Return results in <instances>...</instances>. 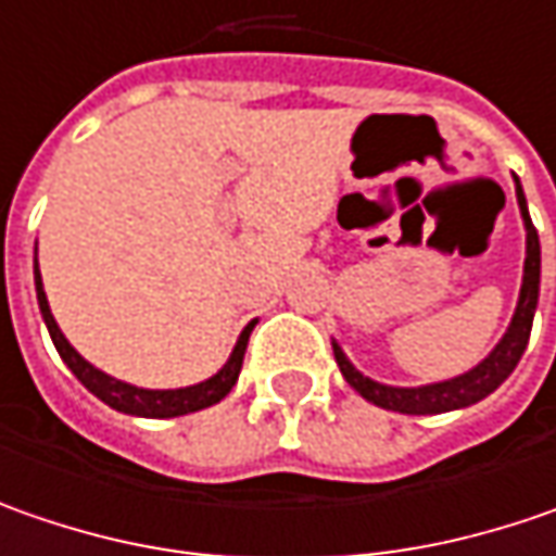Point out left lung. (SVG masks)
I'll return each instance as SVG.
<instances>
[{
    "mask_svg": "<svg viewBox=\"0 0 556 556\" xmlns=\"http://www.w3.org/2000/svg\"><path fill=\"white\" fill-rule=\"evenodd\" d=\"M517 180V177H514ZM517 202L522 224H526V264H522V286H519V302L514 311V320L507 326V332L501 336L495 349L489 351L485 361H479L467 374L445 379V382H429V386H386L376 382L370 376H364L349 357L345 351L339 349V342H332V354L336 364L345 376L351 389L367 399L376 407L386 410H399V414H414V417H426V414H447V410H460L470 407L476 401H482L485 395H492L497 386L514 374V367L519 364L522 351L529 345V332H532V320H535V307H539V282H542V245H539V232L532 227L529 207H526V195L522 186L517 180Z\"/></svg>",
    "mask_w": 556,
    "mask_h": 556,
    "instance_id": "1",
    "label": "left lung"
}]
</instances>
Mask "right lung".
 <instances>
[{
    "label": "right lung",
    "instance_id": "add662e5",
    "mask_svg": "<svg viewBox=\"0 0 556 556\" xmlns=\"http://www.w3.org/2000/svg\"><path fill=\"white\" fill-rule=\"evenodd\" d=\"M34 282H37V302L39 314L46 320V329L59 349L61 361L71 367V374L84 382L86 389L96 395L99 401H105L109 407L121 410V414H130V417H152V420H164V417H182V414H195L202 407H211L220 399L230 395V389L239 379L242 370V357H245V345H249V336L257 320L242 329L236 349H232L230 361L217 370V374L205 379V382H195V386H186V389H139L130 386L124 379H114V376L102 374L99 367H92L86 357L77 354V349L64 339V332L55 324L52 311H49V299H46V289H42V277H39V264H34Z\"/></svg>",
    "mask_w": 556,
    "mask_h": 556
}]
</instances>
